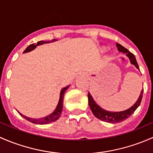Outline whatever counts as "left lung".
Returning a JSON list of instances; mask_svg holds the SVG:
<instances>
[{
  "mask_svg": "<svg viewBox=\"0 0 153 153\" xmlns=\"http://www.w3.org/2000/svg\"><path fill=\"white\" fill-rule=\"evenodd\" d=\"M116 46H117L119 51L126 53L127 57L130 59L131 64L134 65L137 68L139 69V67H138V63H137L136 59H135L134 54H133V53L130 52L127 48H124V46H122V45H120L119 43H116ZM143 91H144V88L141 90V94H140L137 102H135L131 108H130L129 109L124 111L110 112L102 109L101 107L99 106V105L94 102V99L92 98V97H91V95L90 94V93H88V104H89V106L91 111L93 112L94 115L97 118V119H100V120L102 121H104V122H110V123H119V122H123L125 119H127V118H129V116H131V114H133L135 110L138 108V107L139 106L140 104H141V100H142Z\"/></svg>",
  "mask_w": 153,
  "mask_h": 153,
  "instance_id": "obj_1",
  "label": "left lung"
}]
</instances>
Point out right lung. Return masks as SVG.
Returning a JSON list of instances; mask_svg holds the SVG:
<instances>
[{
  "instance_id": "add662e5",
  "label": "right lung",
  "mask_w": 153,
  "mask_h": 153,
  "mask_svg": "<svg viewBox=\"0 0 153 153\" xmlns=\"http://www.w3.org/2000/svg\"><path fill=\"white\" fill-rule=\"evenodd\" d=\"M56 39H53V40H51V42L56 41ZM48 42H50V41H39L37 42V45H34V43L31 44L29 45L27 48L25 49V51H23V53H27L29 52V51H32L34 50V48L37 47V45H42L44 43H48ZM69 86H67V87L62 88V91L60 92V96H59V102L57 104V106H56V109L55 111L53 112L51 114L48 115V116H45L44 118H40V119H32V118H29L27 117V116H25L24 115L21 114L20 113H19V114L21 116H23L25 119L28 120L29 122H31V123L34 124H49L51 123V122H55L56 120H57L59 117H60V115L62 113V106H63V98H64V94H65V92L66 91V90L68 88Z\"/></svg>"
}]
</instances>
